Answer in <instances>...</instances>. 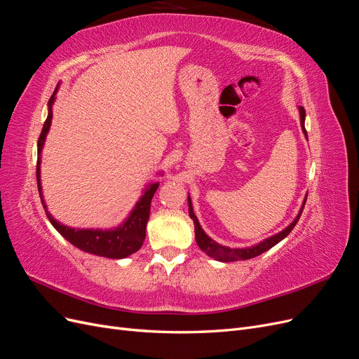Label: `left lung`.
Here are the masks:
<instances>
[{"mask_svg":"<svg viewBox=\"0 0 359 359\" xmlns=\"http://www.w3.org/2000/svg\"><path fill=\"white\" fill-rule=\"evenodd\" d=\"M299 118H301L302 132H304V135H306V137H307L306 127H304V121H306V109H304L302 106H299ZM306 201H307V196H306V199H304V203H302L301 210H299V212L297 215V219L293 220L286 227V229H283V231L273 235V236L266 238V240L260 241L259 244H256L253 247H247V248H231V247L217 244L214 240H211V238L203 232V229H202L199 222H198V217L194 215V212H193V206H191L190 196H189V215H190V219L194 223V233H196V243H198V245H199V248L202 250V252H205L210 257H214L215 260H220V262H233V260H247V259H252V257H256L259 255H262V253L266 252V250H269L271 247H274L276 244H278L281 240H283V238H286L292 232L293 227H295V224L298 223L299 217L302 214V210H304V205H306Z\"/></svg>","mask_w":359,"mask_h":359,"instance_id":"8db88e82","label":"left lung"}]
</instances>
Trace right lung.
Returning <instances> with one entry per match:
<instances>
[{
	"mask_svg": "<svg viewBox=\"0 0 359 359\" xmlns=\"http://www.w3.org/2000/svg\"><path fill=\"white\" fill-rule=\"evenodd\" d=\"M58 91V86L50 95L49 103H48V118L45 124H43L41 133L37 142V187H39V194L41 199L43 208L46 211V215L52 226L66 238V240L73 244L74 247H78L79 250H83L86 253L97 255V256H103V257H109V259H124L130 255H133L135 252L142 247L145 241V231H147V223L149 219V210H151V199H153L156 190L158 189V182L149 184V186L145 189L142 198H140L133 208V211L130 212L127 217V220L119 224L115 229L109 231H102V229H74V227L64 226L58 223L53 217L48 212V206L45 203V199H43V193H41V182H40V154H41V148L45 145V139L49 132L50 121H52V104L55 102V94Z\"/></svg>",
	"mask_w": 359,
	"mask_h": 359,
	"instance_id": "1",
	"label": "right lung"
}]
</instances>
